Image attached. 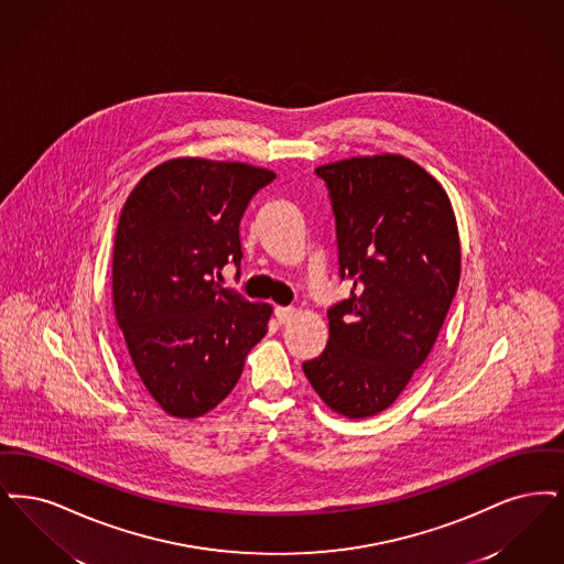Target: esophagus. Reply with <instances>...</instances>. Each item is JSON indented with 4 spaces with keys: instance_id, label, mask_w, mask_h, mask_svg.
I'll return each mask as SVG.
<instances>
[{
    "instance_id": "esophagus-1",
    "label": "esophagus",
    "mask_w": 564,
    "mask_h": 564,
    "mask_svg": "<svg viewBox=\"0 0 564 564\" xmlns=\"http://www.w3.org/2000/svg\"><path fill=\"white\" fill-rule=\"evenodd\" d=\"M294 314H296V312H294V307H282V305H278V307H275V318H278L280 324H286V322H291Z\"/></svg>"
}]
</instances>
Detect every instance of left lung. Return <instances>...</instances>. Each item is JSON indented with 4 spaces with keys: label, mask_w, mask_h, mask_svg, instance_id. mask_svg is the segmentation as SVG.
Returning <instances> with one entry per match:
<instances>
[{
    "label": "left lung",
    "mask_w": 564,
    "mask_h": 564,
    "mask_svg": "<svg viewBox=\"0 0 564 564\" xmlns=\"http://www.w3.org/2000/svg\"><path fill=\"white\" fill-rule=\"evenodd\" d=\"M326 183L339 278L354 286L328 310V344L303 372L337 413L386 411L436 344L462 275V248L441 183L402 155L316 169Z\"/></svg>",
    "instance_id": "obj_1"
}]
</instances>
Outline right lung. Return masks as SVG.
<instances>
[{
	"mask_svg": "<svg viewBox=\"0 0 564 564\" xmlns=\"http://www.w3.org/2000/svg\"><path fill=\"white\" fill-rule=\"evenodd\" d=\"M275 174L240 162L169 160L123 204L113 246V307L141 386L172 416L213 411L236 388L271 307L217 282L240 271V220Z\"/></svg>",
	"mask_w": 564,
	"mask_h": 564,
	"instance_id": "right-lung-1",
	"label": "right lung"
}]
</instances>
